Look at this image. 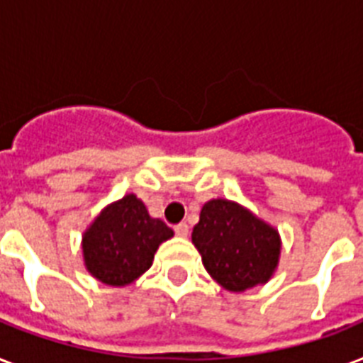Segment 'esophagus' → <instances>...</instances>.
<instances>
[{
    "label": "esophagus",
    "instance_id": "esophagus-1",
    "mask_svg": "<svg viewBox=\"0 0 363 363\" xmlns=\"http://www.w3.org/2000/svg\"><path fill=\"white\" fill-rule=\"evenodd\" d=\"M175 233L179 238H188V233H190V226H188L186 222H181V224H177L175 226Z\"/></svg>",
    "mask_w": 363,
    "mask_h": 363
}]
</instances>
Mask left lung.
Masks as SVG:
<instances>
[{"mask_svg": "<svg viewBox=\"0 0 363 363\" xmlns=\"http://www.w3.org/2000/svg\"><path fill=\"white\" fill-rule=\"evenodd\" d=\"M192 242L207 273L230 292L265 284L281 256L275 228L228 199H211L203 205Z\"/></svg>", "mask_w": 363, "mask_h": 363, "instance_id": "obj_1", "label": "left lung"}]
</instances>
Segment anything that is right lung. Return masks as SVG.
I'll list each match as a JSON object with an SVG mask.
<instances>
[{
	"label": "right lung",
	"mask_w": 363,
	"mask_h": 363,
	"mask_svg": "<svg viewBox=\"0 0 363 363\" xmlns=\"http://www.w3.org/2000/svg\"><path fill=\"white\" fill-rule=\"evenodd\" d=\"M171 238L173 230L148 215L135 194H128L107 205L84 232V265L104 284L125 286L152 265L158 247Z\"/></svg>",
	"instance_id": "1"
}]
</instances>
